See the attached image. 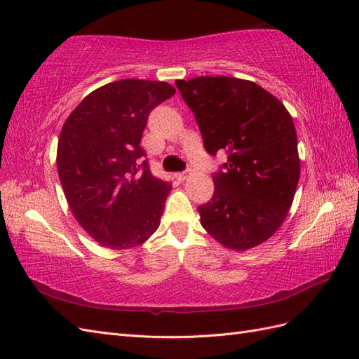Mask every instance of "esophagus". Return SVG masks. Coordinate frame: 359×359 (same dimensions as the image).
<instances>
[{"label": "esophagus", "instance_id": "obj_1", "mask_svg": "<svg viewBox=\"0 0 359 359\" xmlns=\"http://www.w3.org/2000/svg\"><path fill=\"white\" fill-rule=\"evenodd\" d=\"M189 175H191V170H187V171H184V172H177L175 174V179H177L179 182H185Z\"/></svg>", "mask_w": 359, "mask_h": 359}]
</instances>
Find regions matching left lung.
<instances>
[{
  "label": "left lung",
  "instance_id": "1",
  "mask_svg": "<svg viewBox=\"0 0 359 359\" xmlns=\"http://www.w3.org/2000/svg\"><path fill=\"white\" fill-rule=\"evenodd\" d=\"M210 154L226 151L212 175L215 194L201 224L225 248L245 251L270 239L292 207L301 174L297 137L285 106L255 81L234 77L177 80Z\"/></svg>",
  "mask_w": 359,
  "mask_h": 359
}]
</instances>
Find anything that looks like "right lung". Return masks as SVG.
Masks as SVG:
<instances>
[{"mask_svg":"<svg viewBox=\"0 0 359 359\" xmlns=\"http://www.w3.org/2000/svg\"><path fill=\"white\" fill-rule=\"evenodd\" d=\"M175 94L165 81L125 79L93 90L66 118L57 168L74 217L112 250L147 242L171 185L151 174L140 147L149 112Z\"/></svg>","mask_w":359,"mask_h":359,"instance_id":"obj_1","label":"right lung"}]
</instances>
